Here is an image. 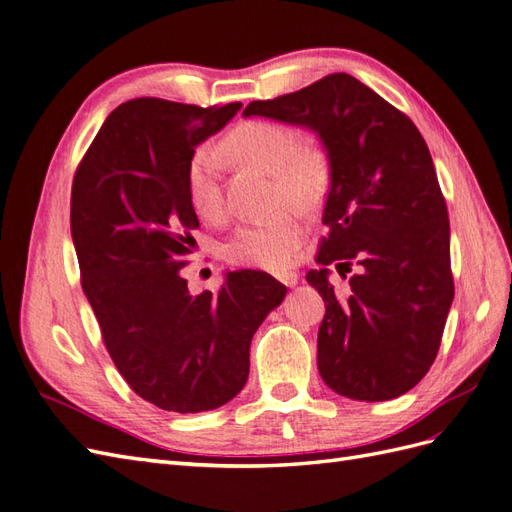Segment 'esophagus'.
I'll return each mask as SVG.
<instances>
[{
	"mask_svg": "<svg viewBox=\"0 0 512 512\" xmlns=\"http://www.w3.org/2000/svg\"><path fill=\"white\" fill-rule=\"evenodd\" d=\"M275 278H278V280H280L284 286H288V288L297 286V282H299V275H297L295 271H282V273L275 275Z\"/></svg>",
	"mask_w": 512,
	"mask_h": 512,
	"instance_id": "esophagus-1",
	"label": "esophagus"
}]
</instances>
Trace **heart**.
<instances>
[{
	"instance_id": "heart-1",
	"label": "heart",
	"mask_w": 512,
	"mask_h": 512,
	"mask_svg": "<svg viewBox=\"0 0 512 512\" xmlns=\"http://www.w3.org/2000/svg\"><path fill=\"white\" fill-rule=\"evenodd\" d=\"M239 161L258 165L275 176L278 202L308 206L321 191V165L299 144L288 129L273 122H247L234 129L224 142ZM187 198L200 217L217 219L224 213L222 153L204 144L191 153L185 170ZM306 234V224L295 209H284L267 219L245 224L226 243L228 260L237 265L280 271L290 265Z\"/></svg>"
}]
</instances>
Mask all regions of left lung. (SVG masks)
I'll use <instances>...</instances> for the list:
<instances>
[{"label":"left lung","instance_id":"left-lung-1","mask_svg":"<svg viewBox=\"0 0 512 512\" xmlns=\"http://www.w3.org/2000/svg\"><path fill=\"white\" fill-rule=\"evenodd\" d=\"M262 116L312 131L327 155L329 234L306 280L325 301L316 362L340 396L379 403L426 375L454 299L450 222L424 137L405 114L362 81L334 73L273 101ZM355 264L338 296L328 265Z\"/></svg>","mask_w":512,"mask_h":512}]
</instances>
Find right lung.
Instances as JSON below:
<instances>
[{"label": "right lung", "mask_w": 512, "mask_h": 512, "mask_svg": "<svg viewBox=\"0 0 512 512\" xmlns=\"http://www.w3.org/2000/svg\"><path fill=\"white\" fill-rule=\"evenodd\" d=\"M241 107L122 103L73 181L81 288L118 372L163 411H211L237 396L256 329L286 297L265 271H228L219 295L198 297L181 275L196 243L189 232L200 226L187 198V161Z\"/></svg>", "instance_id": "add662e5"}]
</instances>
